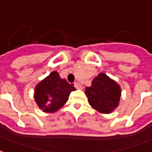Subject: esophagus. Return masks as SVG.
I'll return each instance as SVG.
<instances>
[{
	"instance_id": "34e87169",
	"label": "esophagus",
	"mask_w": 152,
	"mask_h": 152,
	"mask_svg": "<svg viewBox=\"0 0 152 152\" xmlns=\"http://www.w3.org/2000/svg\"><path fill=\"white\" fill-rule=\"evenodd\" d=\"M74 86H75V88L77 89H82V86H81L79 82L74 83Z\"/></svg>"
}]
</instances>
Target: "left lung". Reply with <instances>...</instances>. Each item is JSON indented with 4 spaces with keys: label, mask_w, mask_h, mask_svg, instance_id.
Instances as JSON below:
<instances>
[{
    "label": "left lung",
    "mask_w": 152,
    "mask_h": 152,
    "mask_svg": "<svg viewBox=\"0 0 152 152\" xmlns=\"http://www.w3.org/2000/svg\"><path fill=\"white\" fill-rule=\"evenodd\" d=\"M86 94L94 108L108 114L117 107L121 98V88L104 73H100L93 80L92 86L86 87Z\"/></svg>",
    "instance_id": "left-lung-1"
}]
</instances>
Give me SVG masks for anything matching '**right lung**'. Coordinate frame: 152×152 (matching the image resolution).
<instances>
[{"mask_svg": "<svg viewBox=\"0 0 152 152\" xmlns=\"http://www.w3.org/2000/svg\"><path fill=\"white\" fill-rule=\"evenodd\" d=\"M75 89L72 84L61 79L58 73L53 72L37 86L35 100L43 112H54L64 105L70 93Z\"/></svg>", "mask_w": 152, "mask_h": 152, "instance_id": "right-lung-1", "label": "right lung"}]
</instances>
